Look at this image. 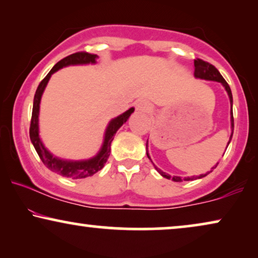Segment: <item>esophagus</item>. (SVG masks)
<instances>
[{
    "label": "esophagus",
    "instance_id": "obj_1",
    "mask_svg": "<svg viewBox=\"0 0 258 258\" xmlns=\"http://www.w3.org/2000/svg\"><path fill=\"white\" fill-rule=\"evenodd\" d=\"M136 110L140 111V112H149L151 111V105L148 101L146 100H140L139 102L136 103Z\"/></svg>",
    "mask_w": 258,
    "mask_h": 258
}]
</instances>
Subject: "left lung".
I'll return each instance as SVG.
<instances>
[{"label":"left lung","mask_w":258,"mask_h":258,"mask_svg":"<svg viewBox=\"0 0 258 258\" xmlns=\"http://www.w3.org/2000/svg\"><path fill=\"white\" fill-rule=\"evenodd\" d=\"M194 66H195V73H194V75H195L196 79H202V80H208V81H216V82H220V83H222V86L225 88V90H227V93L229 95V100H230V105H231V112H230V115H231V118H230V121H231V135H230V139H229V142H228V146H229V143H230V141L232 139V134H234V115H232V94H231L230 87H229V84L227 83V81L223 79V76L221 75L220 72H218V70L215 68L213 64H210V63L203 61V59L197 58V59H195V61H194ZM147 149H148V142H147ZM147 156L149 157V160H150V156H149V154H148V153H147ZM217 164L218 163H216V165H215V167H213L211 169L216 168ZM154 167H155V169H156L158 172H160L162 176H163V177L168 178V179H172V181H174V182H182L183 179H184V181H192V179L202 178V177H204V176H207L208 174H209V172L213 171V170H210V171H208L207 174H202V175H200V176H196V177H194V176H192V177H184V178H182V177H179V176H172V177H171L170 175L165 174L164 171H162L161 169H158L155 164H154Z\"/></svg>","instance_id":"left-lung-1"}]
</instances>
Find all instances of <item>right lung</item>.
Masks as SVG:
<instances>
[{
	"label": "right lung",
	"instance_id": "obj_1",
	"mask_svg": "<svg viewBox=\"0 0 258 258\" xmlns=\"http://www.w3.org/2000/svg\"><path fill=\"white\" fill-rule=\"evenodd\" d=\"M98 57L97 55L89 54L86 51H80L72 54L67 57L62 58L61 61L56 63L52 67V69L48 73V75L41 81V83L38 84L36 93L34 96V104H33V114H31V121H30V129H29V135L31 143L36 150V153L40 156L41 161L43 162V164L48 169H50L51 171L57 172V174L64 176V177L74 178V179H80V178H86L89 176H93L96 174L97 171H100L102 168L104 167L105 162L110 156V146L114 136L117 130L126 122V119L129 118V116L133 114L135 109L130 108L129 110L123 112L122 115L117 116V117L112 118L105 129L104 134V140L103 144H102L100 151H98L96 156L89 160H83V161H69V160H62L52 155L50 151H48L47 148L43 146L42 141L38 136V112H40V103H41V97L42 94L47 87L48 81L50 80L51 75L54 73L57 72L63 67L68 66H76V64H89V63H96V58Z\"/></svg>",
	"mask_w": 258,
	"mask_h": 258
}]
</instances>
